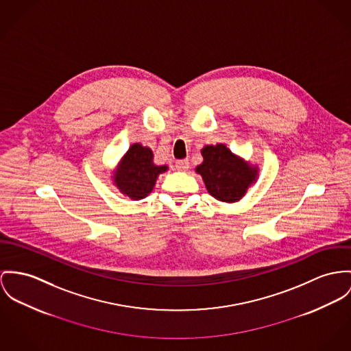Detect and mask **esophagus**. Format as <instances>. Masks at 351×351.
<instances>
[{
  "instance_id": "obj_1",
  "label": "esophagus",
  "mask_w": 351,
  "mask_h": 351,
  "mask_svg": "<svg viewBox=\"0 0 351 351\" xmlns=\"http://www.w3.org/2000/svg\"><path fill=\"white\" fill-rule=\"evenodd\" d=\"M175 167H176V169H179V171H187L189 168V162L187 159L176 160V162H175Z\"/></svg>"
}]
</instances>
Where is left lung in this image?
Returning <instances> with one entry per match:
<instances>
[{
	"label": "left lung",
	"instance_id": "1",
	"mask_svg": "<svg viewBox=\"0 0 351 351\" xmlns=\"http://www.w3.org/2000/svg\"><path fill=\"white\" fill-rule=\"evenodd\" d=\"M204 162L197 165L208 192L220 202L232 203L242 197L248 186L255 180L256 169L223 144L207 145L202 149Z\"/></svg>",
	"mask_w": 351,
	"mask_h": 351
}]
</instances>
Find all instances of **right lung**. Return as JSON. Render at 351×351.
I'll use <instances>...</instances> for the list:
<instances>
[{"label": "right lung", "mask_w": 351, "mask_h": 351, "mask_svg": "<svg viewBox=\"0 0 351 351\" xmlns=\"http://www.w3.org/2000/svg\"><path fill=\"white\" fill-rule=\"evenodd\" d=\"M154 154L141 144H134L120 164L114 182L119 189L134 200L145 197L155 186L158 175L168 169L167 165L152 162Z\"/></svg>", "instance_id": "right-lung-1"}]
</instances>
